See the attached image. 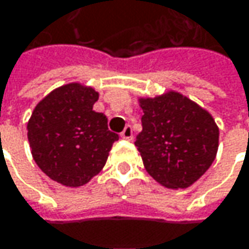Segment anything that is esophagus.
<instances>
[{
    "label": "esophagus",
    "instance_id": "esophagus-1",
    "mask_svg": "<svg viewBox=\"0 0 249 249\" xmlns=\"http://www.w3.org/2000/svg\"><path fill=\"white\" fill-rule=\"evenodd\" d=\"M121 137L124 138V140H128V141H131L132 138H134V134H132V128L129 126V125H126L124 128V131L121 132Z\"/></svg>",
    "mask_w": 249,
    "mask_h": 249
}]
</instances>
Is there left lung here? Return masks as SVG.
I'll use <instances>...</instances> for the list:
<instances>
[{"label":"left lung","instance_id":"left-lung-1","mask_svg":"<svg viewBox=\"0 0 249 249\" xmlns=\"http://www.w3.org/2000/svg\"><path fill=\"white\" fill-rule=\"evenodd\" d=\"M142 131L137 135L147 172L167 188H188L211 167L219 129L208 111L179 92L140 98Z\"/></svg>","mask_w":249,"mask_h":249}]
</instances>
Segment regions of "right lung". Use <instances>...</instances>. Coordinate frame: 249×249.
<instances>
[{
	"instance_id": "add662e5",
	"label": "right lung",
	"mask_w": 249,
	"mask_h": 249,
	"mask_svg": "<svg viewBox=\"0 0 249 249\" xmlns=\"http://www.w3.org/2000/svg\"><path fill=\"white\" fill-rule=\"evenodd\" d=\"M98 92L72 82L36 104L28 121V141L41 171L65 187H81L104 168L118 134L92 109Z\"/></svg>"
}]
</instances>
